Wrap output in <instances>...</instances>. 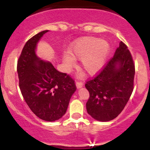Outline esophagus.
I'll return each instance as SVG.
<instances>
[{"label": "esophagus", "instance_id": "34e87169", "mask_svg": "<svg viewBox=\"0 0 150 150\" xmlns=\"http://www.w3.org/2000/svg\"><path fill=\"white\" fill-rule=\"evenodd\" d=\"M75 85H76L77 89H80L83 86V84H82V82H77V81L76 82V83H75Z\"/></svg>", "mask_w": 150, "mask_h": 150}]
</instances>
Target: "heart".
Here are the masks:
<instances>
[{
    "mask_svg": "<svg viewBox=\"0 0 150 150\" xmlns=\"http://www.w3.org/2000/svg\"><path fill=\"white\" fill-rule=\"evenodd\" d=\"M107 41L94 37H85L75 41L70 46L69 53L63 56L65 70L69 72L75 65V59L81 60V67L89 75L99 73L104 68L110 53Z\"/></svg>",
    "mask_w": 150,
    "mask_h": 150,
    "instance_id": "obj_1",
    "label": "heart"
}]
</instances>
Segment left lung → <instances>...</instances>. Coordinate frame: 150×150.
Instances as JSON below:
<instances>
[{
  "label": "left lung",
  "mask_w": 150,
  "mask_h": 150,
  "mask_svg": "<svg viewBox=\"0 0 150 150\" xmlns=\"http://www.w3.org/2000/svg\"><path fill=\"white\" fill-rule=\"evenodd\" d=\"M135 65L126 45L120 42L113 57L97 77L85 84L89 92L87 113L101 122L121 113L133 90Z\"/></svg>",
  "instance_id": "8db88e82"
}]
</instances>
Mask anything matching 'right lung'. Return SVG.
Instances as JSON below:
<instances>
[{
    "label": "right lung",
    "mask_w": 150,
    "mask_h": 150,
    "mask_svg": "<svg viewBox=\"0 0 150 150\" xmlns=\"http://www.w3.org/2000/svg\"><path fill=\"white\" fill-rule=\"evenodd\" d=\"M49 30L39 32L26 43L18 61L19 85L24 99L37 117L55 121L63 117L76 91L74 80L58 71L49 61L38 57L37 44Z\"/></svg>",
    "instance_id": "add662e5"
}]
</instances>
